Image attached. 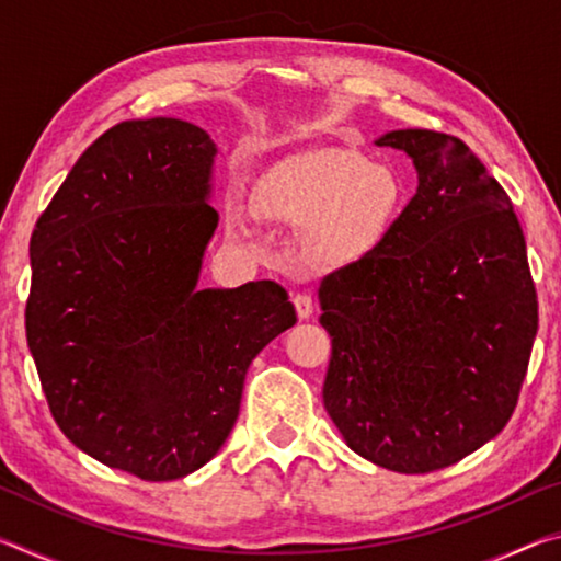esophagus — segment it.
Returning <instances> with one entry per match:
<instances>
[{
    "label": "esophagus",
    "instance_id": "esophagus-1",
    "mask_svg": "<svg viewBox=\"0 0 561 561\" xmlns=\"http://www.w3.org/2000/svg\"><path fill=\"white\" fill-rule=\"evenodd\" d=\"M294 307H297L299 319H309L311 314H314V297H311V294H307V291L294 294Z\"/></svg>",
    "mask_w": 561,
    "mask_h": 561
}]
</instances>
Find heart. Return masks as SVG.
I'll list each match as a JSON object with an SVG mask.
<instances>
[{
    "label": "heart",
    "instance_id": "obj_1",
    "mask_svg": "<svg viewBox=\"0 0 561 561\" xmlns=\"http://www.w3.org/2000/svg\"><path fill=\"white\" fill-rule=\"evenodd\" d=\"M393 170L351 150H314L274 168L254 190L260 215L309 225L304 252L321 264H354L386 242L403 210Z\"/></svg>",
    "mask_w": 561,
    "mask_h": 561
}]
</instances>
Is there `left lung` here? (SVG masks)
Instances as JSON below:
<instances>
[{"label": "left lung", "mask_w": 561, "mask_h": 561, "mask_svg": "<svg viewBox=\"0 0 561 561\" xmlns=\"http://www.w3.org/2000/svg\"><path fill=\"white\" fill-rule=\"evenodd\" d=\"M417 193L371 257L321 282L324 405L348 448L421 474L462 460L515 413L537 289L510 195L448 133L393 130Z\"/></svg>", "instance_id": "8db88e82"}]
</instances>
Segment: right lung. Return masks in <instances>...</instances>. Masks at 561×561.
Listing matches in <instances>:
<instances>
[{"label": "right lung", "instance_id": "add662e5", "mask_svg": "<svg viewBox=\"0 0 561 561\" xmlns=\"http://www.w3.org/2000/svg\"><path fill=\"white\" fill-rule=\"evenodd\" d=\"M215 153L187 121H123L76 160L30 242L26 341L54 421L148 482L215 458L252 358L297 321L277 282L195 289Z\"/></svg>", "mask_w": 561, "mask_h": 561}]
</instances>
